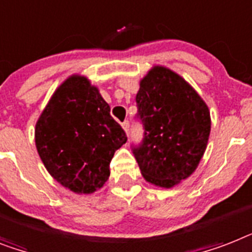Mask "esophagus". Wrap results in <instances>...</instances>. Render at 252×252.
Here are the masks:
<instances>
[{"mask_svg": "<svg viewBox=\"0 0 252 252\" xmlns=\"http://www.w3.org/2000/svg\"><path fill=\"white\" fill-rule=\"evenodd\" d=\"M122 126H123V129H124L126 132V134H128V133H129V122H128V120H126V122H123L122 123Z\"/></svg>", "mask_w": 252, "mask_h": 252, "instance_id": "1", "label": "esophagus"}]
</instances>
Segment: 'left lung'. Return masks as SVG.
<instances>
[{
	"instance_id": "1",
	"label": "left lung",
	"mask_w": 252,
	"mask_h": 252,
	"mask_svg": "<svg viewBox=\"0 0 252 252\" xmlns=\"http://www.w3.org/2000/svg\"><path fill=\"white\" fill-rule=\"evenodd\" d=\"M134 116L144 129L132 144L141 173L151 184L171 188L197 168L207 146L211 120L202 98L183 77L154 67L140 84Z\"/></svg>"
}]
</instances>
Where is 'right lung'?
Returning <instances> with one entry per match:
<instances>
[{
	"instance_id": "add662e5",
	"label": "right lung",
	"mask_w": 252,
	"mask_h": 252,
	"mask_svg": "<svg viewBox=\"0 0 252 252\" xmlns=\"http://www.w3.org/2000/svg\"><path fill=\"white\" fill-rule=\"evenodd\" d=\"M36 147L49 173L75 193H93L110 176L126 130L85 77L72 76L57 89L34 130Z\"/></svg>"
}]
</instances>
